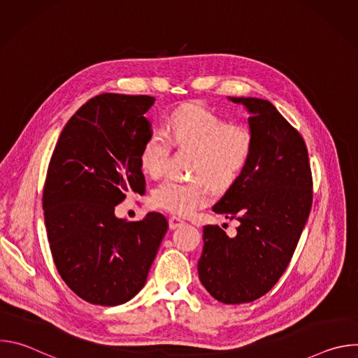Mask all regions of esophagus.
Segmentation results:
<instances>
[{
    "label": "esophagus",
    "mask_w": 358,
    "mask_h": 358,
    "mask_svg": "<svg viewBox=\"0 0 358 358\" xmlns=\"http://www.w3.org/2000/svg\"><path fill=\"white\" fill-rule=\"evenodd\" d=\"M185 222L181 220V218H178V217H171L170 220H169V227H170V229H177V228H180V227H182Z\"/></svg>",
    "instance_id": "esophagus-1"
}]
</instances>
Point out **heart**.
<instances>
[{"label":"heart","instance_id":"obj_1","mask_svg":"<svg viewBox=\"0 0 358 358\" xmlns=\"http://www.w3.org/2000/svg\"><path fill=\"white\" fill-rule=\"evenodd\" d=\"M173 145L194 151L189 181L169 178L152 192L157 208L177 215H189L211 201V182L218 188L231 185L248 166L255 148V133L249 124L231 123L201 103L177 109L167 124V134H151L140 155L145 174L160 177Z\"/></svg>","mask_w":358,"mask_h":358}]
</instances>
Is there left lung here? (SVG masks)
<instances>
[{
	"instance_id": "obj_1",
	"label": "left lung",
	"mask_w": 358,
	"mask_h": 358,
	"mask_svg": "<svg viewBox=\"0 0 358 358\" xmlns=\"http://www.w3.org/2000/svg\"><path fill=\"white\" fill-rule=\"evenodd\" d=\"M243 105L255 133L253 155L213 207L239 222L229 238L218 225L203 227L199 280L225 304L266 294L286 271L309 218L313 180L300 133L268 100L229 97Z\"/></svg>"
}]
</instances>
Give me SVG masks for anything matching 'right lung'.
I'll list each match as a JSON object with an SVG mask.
<instances>
[{"label":"right lung","mask_w":358,"mask_h":358,"mask_svg":"<svg viewBox=\"0 0 358 358\" xmlns=\"http://www.w3.org/2000/svg\"><path fill=\"white\" fill-rule=\"evenodd\" d=\"M155 100L92 97L64 127L48 166L42 207L50 252L65 283L92 304L133 299L169 229L160 213L133 222L115 215L127 194L145 192L140 155L152 134L144 113Z\"/></svg>","instance_id":"obj_1"}]
</instances>
